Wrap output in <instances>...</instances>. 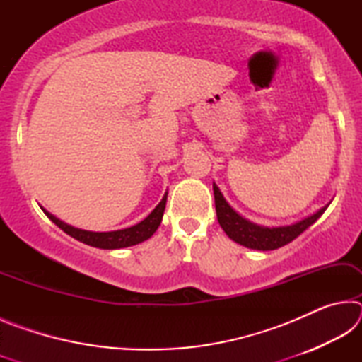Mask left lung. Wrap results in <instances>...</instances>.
<instances>
[{"instance_id":"left-lung-1","label":"left lung","mask_w":362,"mask_h":362,"mask_svg":"<svg viewBox=\"0 0 362 362\" xmlns=\"http://www.w3.org/2000/svg\"><path fill=\"white\" fill-rule=\"evenodd\" d=\"M214 198H216V212L220 226H222L226 236L244 247L257 249V250H274L286 246L296 240L298 235L313 225L320 218L327 206L321 207L313 216H308L303 220L286 226H260L249 222L247 218L241 217L233 207L226 203L222 192H220L216 183H212Z\"/></svg>"}]
</instances>
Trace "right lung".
<instances>
[{"label": "right lung", "instance_id": "add662e5", "mask_svg": "<svg viewBox=\"0 0 362 362\" xmlns=\"http://www.w3.org/2000/svg\"><path fill=\"white\" fill-rule=\"evenodd\" d=\"M166 201H168V193L163 196L161 203H159L155 209L150 212V216L144 218L142 222L137 225L129 226V228H124V230L102 231V233L75 228V226L66 225L65 222H62V220L54 217L52 214L47 212L46 209L42 211H45L46 216L51 218L60 230H64L66 235L75 238V240L88 244V246L99 247V249H122V247L136 246V244L144 243L153 236V233L158 230V226L163 220V214H164V209H166Z\"/></svg>", "mask_w": 362, "mask_h": 362}]
</instances>
